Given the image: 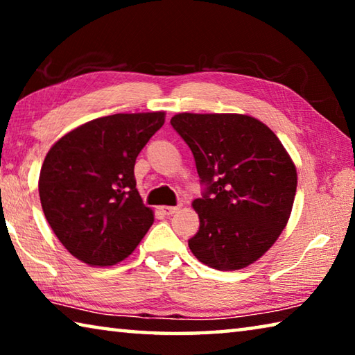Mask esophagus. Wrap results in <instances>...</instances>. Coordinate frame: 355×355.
Segmentation results:
<instances>
[{
	"label": "esophagus",
	"instance_id": "obj_1",
	"mask_svg": "<svg viewBox=\"0 0 355 355\" xmlns=\"http://www.w3.org/2000/svg\"><path fill=\"white\" fill-rule=\"evenodd\" d=\"M178 208H180V207H161V211H163V213L167 214V216H171V214H173V213H177Z\"/></svg>",
	"mask_w": 355,
	"mask_h": 355
}]
</instances>
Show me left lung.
Returning <instances> with one entry per match:
<instances>
[{
    "label": "left lung",
    "instance_id": "8db88e82",
    "mask_svg": "<svg viewBox=\"0 0 355 355\" xmlns=\"http://www.w3.org/2000/svg\"><path fill=\"white\" fill-rule=\"evenodd\" d=\"M171 125L203 186L192 202L200 219L188 241L192 254L219 271L257 261L280 236L296 196V167L279 137L243 114L183 112Z\"/></svg>",
    "mask_w": 355,
    "mask_h": 355
}]
</instances>
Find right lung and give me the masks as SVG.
Masks as SVG:
<instances>
[{"label": "right lung", "mask_w": 355, "mask_h": 355, "mask_svg": "<svg viewBox=\"0 0 355 355\" xmlns=\"http://www.w3.org/2000/svg\"><path fill=\"white\" fill-rule=\"evenodd\" d=\"M164 125V112L114 114L61 137L40 169L48 224L78 260L111 266L127 258L153 224L136 189L137 155Z\"/></svg>", "instance_id": "right-lung-1"}]
</instances>
